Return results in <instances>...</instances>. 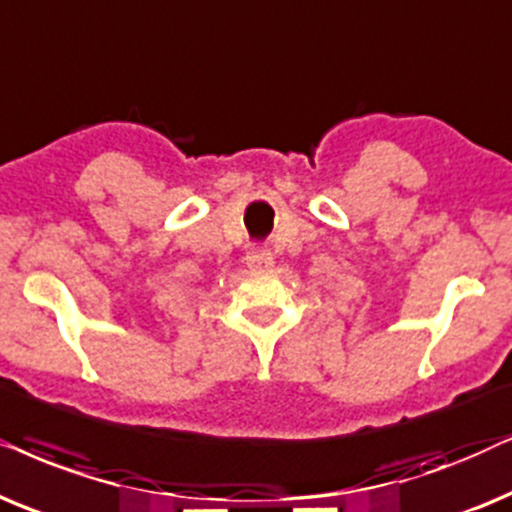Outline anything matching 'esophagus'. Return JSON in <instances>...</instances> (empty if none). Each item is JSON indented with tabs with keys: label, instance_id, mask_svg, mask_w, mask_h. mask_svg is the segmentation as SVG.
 I'll return each mask as SVG.
<instances>
[{
	"label": "esophagus",
	"instance_id": "34e87169",
	"mask_svg": "<svg viewBox=\"0 0 512 512\" xmlns=\"http://www.w3.org/2000/svg\"><path fill=\"white\" fill-rule=\"evenodd\" d=\"M245 262H248L250 269H271L274 267V255H271L267 248L252 245L248 255H245Z\"/></svg>",
	"mask_w": 512,
	"mask_h": 512
}]
</instances>
